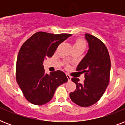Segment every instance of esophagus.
<instances>
[{
    "mask_svg": "<svg viewBox=\"0 0 125 125\" xmlns=\"http://www.w3.org/2000/svg\"><path fill=\"white\" fill-rule=\"evenodd\" d=\"M66 76H67V78H68L69 81H70V80H71V76L70 75H69L68 74H66Z\"/></svg>",
    "mask_w": 125,
    "mask_h": 125,
    "instance_id": "1",
    "label": "esophagus"
}]
</instances>
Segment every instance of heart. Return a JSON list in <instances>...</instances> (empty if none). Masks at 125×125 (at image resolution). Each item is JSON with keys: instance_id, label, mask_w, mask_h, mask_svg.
Returning a JSON list of instances; mask_svg holds the SVG:
<instances>
[{"instance_id": "obj_1", "label": "heart", "mask_w": 125, "mask_h": 125, "mask_svg": "<svg viewBox=\"0 0 125 125\" xmlns=\"http://www.w3.org/2000/svg\"><path fill=\"white\" fill-rule=\"evenodd\" d=\"M85 42H84L83 40H80V39L76 40L74 43V47H85Z\"/></svg>"}]
</instances>
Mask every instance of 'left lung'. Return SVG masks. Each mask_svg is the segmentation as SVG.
<instances>
[{"mask_svg": "<svg viewBox=\"0 0 125 125\" xmlns=\"http://www.w3.org/2000/svg\"><path fill=\"white\" fill-rule=\"evenodd\" d=\"M89 50L79 63L76 71L84 73L82 83L76 77L71 80L76 85L75 91L69 94L71 101L82 107L90 106L99 101L110 82L111 62L106 45L89 34H85Z\"/></svg>", "mask_w": 125, "mask_h": 125, "instance_id": "left-lung-1", "label": "left lung"}]
</instances>
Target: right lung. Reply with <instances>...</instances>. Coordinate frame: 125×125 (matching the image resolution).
<instances>
[{"mask_svg": "<svg viewBox=\"0 0 125 125\" xmlns=\"http://www.w3.org/2000/svg\"><path fill=\"white\" fill-rule=\"evenodd\" d=\"M71 34L38 32L21 47L16 63V80L26 100L43 105L51 101L59 85L67 82L64 73H45L43 61L52 57L61 43Z\"/></svg>", "mask_w": 125, "mask_h": 125, "instance_id": "add662e5", "label": "right lung"}]
</instances>
